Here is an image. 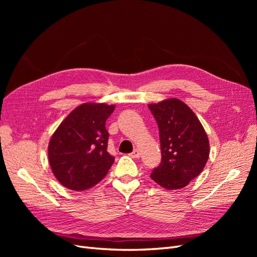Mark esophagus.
I'll return each instance as SVG.
<instances>
[{"instance_id": "esophagus-1", "label": "esophagus", "mask_w": 257, "mask_h": 257, "mask_svg": "<svg viewBox=\"0 0 257 257\" xmlns=\"http://www.w3.org/2000/svg\"><path fill=\"white\" fill-rule=\"evenodd\" d=\"M139 155H141V152H139V150H138V149H135L133 152L131 153V157L133 158V159H138V158H139Z\"/></svg>"}]
</instances>
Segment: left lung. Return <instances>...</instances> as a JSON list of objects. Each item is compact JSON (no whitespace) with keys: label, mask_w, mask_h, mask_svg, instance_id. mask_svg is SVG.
<instances>
[{"label":"left lung","mask_w":257,"mask_h":257,"mask_svg":"<svg viewBox=\"0 0 257 257\" xmlns=\"http://www.w3.org/2000/svg\"><path fill=\"white\" fill-rule=\"evenodd\" d=\"M158 122L162 161L151 174L162 188L179 190L196 178L209 158V139L191 108L178 98L148 105Z\"/></svg>","instance_id":"1"}]
</instances>
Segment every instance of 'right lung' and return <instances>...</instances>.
I'll return each instance as SVG.
<instances>
[{
    "instance_id": "add662e5",
    "label": "right lung",
    "mask_w": 257,
    "mask_h": 257,
    "mask_svg": "<svg viewBox=\"0 0 257 257\" xmlns=\"http://www.w3.org/2000/svg\"><path fill=\"white\" fill-rule=\"evenodd\" d=\"M114 105L84 103L69 113L48 146L53 175L65 188L85 191L103 180L114 158L107 151L106 120Z\"/></svg>"
}]
</instances>
